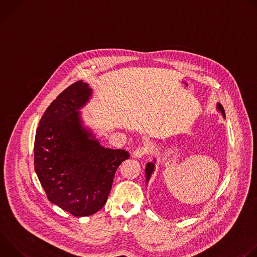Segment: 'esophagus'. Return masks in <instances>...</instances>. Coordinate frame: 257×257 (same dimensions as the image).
<instances>
[{"label":"esophagus","mask_w":257,"mask_h":257,"mask_svg":"<svg viewBox=\"0 0 257 257\" xmlns=\"http://www.w3.org/2000/svg\"><path fill=\"white\" fill-rule=\"evenodd\" d=\"M150 154V149L148 146H139L137 148L133 153H132V157L133 158H141L143 156H146Z\"/></svg>","instance_id":"obj_1"}]
</instances>
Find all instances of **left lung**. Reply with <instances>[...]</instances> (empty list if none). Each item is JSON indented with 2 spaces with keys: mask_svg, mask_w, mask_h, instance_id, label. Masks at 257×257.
<instances>
[{
  "mask_svg": "<svg viewBox=\"0 0 257 257\" xmlns=\"http://www.w3.org/2000/svg\"><path fill=\"white\" fill-rule=\"evenodd\" d=\"M217 108H218L219 111H221V113L225 116L224 107H223V105H222L221 103H217ZM154 168H155V166H154V164H152V163H150V164L146 165L145 172H146V179H148V180L150 179V177H151V175H152V173H153V171H154Z\"/></svg>",
  "mask_w": 257,
  "mask_h": 257,
  "instance_id": "1",
  "label": "left lung"
}]
</instances>
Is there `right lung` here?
<instances>
[{
  "instance_id": "add662e5",
  "label": "right lung",
  "mask_w": 257,
  "mask_h": 257,
  "mask_svg": "<svg viewBox=\"0 0 257 257\" xmlns=\"http://www.w3.org/2000/svg\"><path fill=\"white\" fill-rule=\"evenodd\" d=\"M91 94L88 84H71L49 105L34 139V169L48 199L75 216H87L106 202L115 173L129 158L104 149L81 127L78 109Z\"/></svg>"
}]
</instances>
